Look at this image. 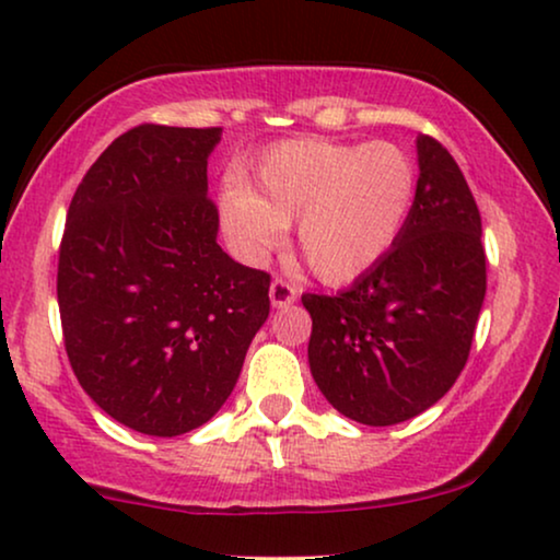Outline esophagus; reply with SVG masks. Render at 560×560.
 <instances>
[{
  "label": "esophagus",
  "mask_w": 560,
  "mask_h": 560,
  "mask_svg": "<svg viewBox=\"0 0 560 560\" xmlns=\"http://www.w3.org/2000/svg\"><path fill=\"white\" fill-rule=\"evenodd\" d=\"M268 296H271L273 307H287V304L296 302V287L287 279H273L271 281V292H268Z\"/></svg>",
  "instance_id": "obj_1"
}]
</instances>
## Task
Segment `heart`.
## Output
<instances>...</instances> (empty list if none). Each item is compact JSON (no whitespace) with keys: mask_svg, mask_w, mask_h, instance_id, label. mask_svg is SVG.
<instances>
[{"mask_svg":"<svg viewBox=\"0 0 560 560\" xmlns=\"http://www.w3.org/2000/svg\"><path fill=\"white\" fill-rule=\"evenodd\" d=\"M417 197V168L399 145L300 138L260 155L250 184L220 197L225 233L245 258L279 248L296 222V245L325 284H348L382 264Z\"/></svg>","mask_w":560,"mask_h":560,"instance_id":"1","label":"heart"}]
</instances>
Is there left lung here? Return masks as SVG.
Wrapping results in <instances>:
<instances>
[{"mask_svg": "<svg viewBox=\"0 0 560 560\" xmlns=\"http://www.w3.org/2000/svg\"><path fill=\"white\" fill-rule=\"evenodd\" d=\"M417 197L399 241L346 292L304 294L325 399L386 428L435 405L464 371L487 294L481 214L453 155L417 138Z\"/></svg>", "mask_w": 560, "mask_h": 560, "instance_id": "left-lung-1", "label": "left lung"}]
</instances>
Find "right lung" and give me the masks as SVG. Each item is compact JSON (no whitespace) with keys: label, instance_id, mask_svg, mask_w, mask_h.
I'll list each match as a JSON object with an SVG mask.
<instances>
[{"label":"right lung","instance_id":"1","mask_svg":"<svg viewBox=\"0 0 560 560\" xmlns=\"http://www.w3.org/2000/svg\"><path fill=\"white\" fill-rule=\"evenodd\" d=\"M220 128L138 125L73 194L58 310L81 389L125 428L174 438L233 392L266 323L271 276L218 245L207 159Z\"/></svg>","mask_w":560,"mask_h":560}]
</instances>
